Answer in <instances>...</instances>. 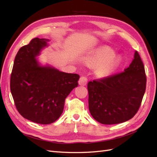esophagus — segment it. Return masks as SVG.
<instances>
[{"mask_svg": "<svg viewBox=\"0 0 157 157\" xmlns=\"http://www.w3.org/2000/svg\"><path fill=\"white\" fill-rule=\"evenodd\" d=\"M87 78L85 77V76H82V77L79 78L78 83L79 86H86L87 84Z\"/></svg>", "mask_w": 157, "mask_h": 157, "instance_id": "obj_1", "label": "esophagus"}]
</instances>
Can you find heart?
I'll return each mask as SVG.
<instances>
[{"label":"heart","instance_id":"b5f03b06","mask_svg":"<svg viewBox=\"0 0 157 157\" xmlns=\"http://www.w3.org/2000/svg\"><path fill=\"white\" fill-rule=\"evenodd\" d=\"M91 60L95 64H99L97 68L98 74L102 77H108L116 71L121 63V58L114 55V52L108 47L97 49L92 56Z\"/></svg>","mask_w":157,"mask_h":157}]
</instances>
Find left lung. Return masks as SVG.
<instances>
[{"instance_id": "left-lung-1", "label": "left lung", "mask_w": 157, "mask_h": 157, "mask_svg": "<svg viewBox=\"0 0 157 157\" xmlns=\"http://www.w3.org/2000/svg\"><path fill=\"white\" fill-rule=\"evenodd\" d=\"M146 82L143 63L135 52L132 63L124 71L88 83L91 115L103 124H115L131 119L140 108Z\"/></svg>"}]
</instances>
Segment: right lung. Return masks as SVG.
<instances>
[{
	"label": "right lung",
	"mask_w": 157,
	"mask_h": 157,
	"mask_svg": "<svg viewBox=\"0 0 157 157\" xmlns=\"http://www.w3.org/2000/svg\"><path fill=\"white\" fill-rule=\"evenodd\" d=\"M49 39H33L22 47L14 61L10 92L20 114L29 120L52 124L60 117L65 98L78 85L79 75L52 65H42L37 57L48 47Z\"/></svg>",
	"instance_id": "add662e5"
}]
</instances>
